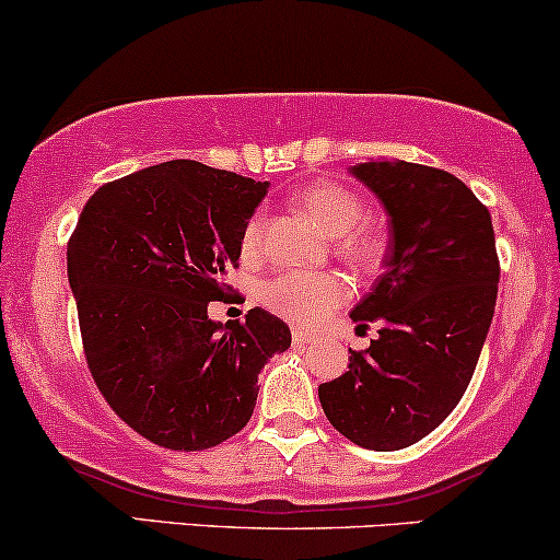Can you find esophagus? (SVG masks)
I'll use <instances>...</instances> for the list:
<instances>
[{
	"label": "esophagus",
	"instance_id": "1",
	"mask_svg": "<svg viewBox=\"0 0 560 560\" xmlns=\"http://www.w3.org/2000/svg\"><path fill=\"white\" fill-rule=\"evenodd\" d=\"M314 340H316V337L312 332H306V329H299V327L293 329V345H308Z\"/></svg>",
	"mask_w": 560,
	"mask_h": 560
}]
</instances>
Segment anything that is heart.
I'll use <instances>...</instances> for the list:
<instances>
[{
	"instance_id": "heart-1",
	"label": "heart",
	"mask_w": 560,
	"mask_h": 560,
	"mask_svg": "<svg viewBox=\"0 0 560 560\" xmlns=\"http://www.w3.org/2000/svg\"><path fill=\"white\" fill-rule=\"evenodd\" d=\"M295 202L308 212L327 236L337 238V248L358 267H376L384 257V233L376 225L363 223V199L348 186L335 182H312L295 195ZM265 238V218L252 215L241 233V254L254 259ZM350 288L337 272H282L269 280L261 301L272 312L301 324H314L332 314L348 299Z\"/></svg>"
}]
</instances>
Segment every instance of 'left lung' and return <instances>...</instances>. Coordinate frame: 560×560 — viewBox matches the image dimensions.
<instances>
[{
	"instance_id": "left-lung-1",
	"label": "left lung",
	"mask_w": 560,
	"mask_h": 560,
	"mask_svg": "<svg viewBox=\"0 0 560 560\" xmlns=\"http://www.w3.org/2000/svg\"><path fill=\"white\" fill-rule=\"evenodd\" d=\"M389 215L384 275L350 312L382 324L348 371L319 386L324 416L345 439L397 452L444 423L478 365L499 295L488 207L448 171L407 161L353 165Z\"/></svg>"
}]
</instances>
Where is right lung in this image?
I'll return each mask as SVG.
<instances>
[{"label": "right lung", "instance_id": "right-lung-1", "mask_svg": "<svg viewBox=\"0 0 560 560\" xmlns=\"http://www.w3.org/2000/svg\"><path fill=\"white\" fill-rule=\"evenodd\" d=\"M267 182L168 161L103 184L82 207L67 248L85 361L112 410L174 452L231 439L252 418L257 376L291 348L265 308L212 322L231 293L241 233Z\"/></svg>", "mask_w": 560, "mask_h": 560}]
</instances>
